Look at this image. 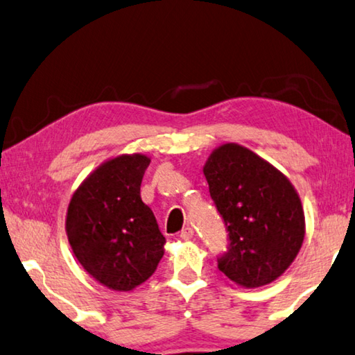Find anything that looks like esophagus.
Masks as SVG:
<instances>
[{
	"label": "esophagus",
	"instance_id": "1",
	"mask_svg": "<svg viewBox=\"0 0 355 355\" xmlns=\"http://www.w3.org/2000/svg\"><path fill=\"white\" fill-rule=\"evenodd\" d=\"M194 236V230L191 227H184L182 232H180V238L184 239V241H189V239Z\"/></svg>",
	"mask_w": 355,
	"mask_h": 355
}]
</instances>
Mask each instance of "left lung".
Here are the masks:
<instances>
[{
	"label": "left lung",
	"mask_w": 355,
	"mask_h": 355,
	"mask_svg": "<svg viewBox=\"0 0 355 355\" xmlns=\"http://www.w3.org/2000/svg\"><path fill=\"white\" fill-rule=\"evenodd\" d=\"M203 175L230 238L228 250L218 260L219 271L244 288L279 279L305 236L302 202L290 180L235 142L213 150Z\"/></svg>",
	"instance_id": "left-lung-1"
}]
</instances>
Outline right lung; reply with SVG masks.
I'll return each instance as SVG.
<instances>
[{"label": "right lung", "mask_w": 355, "mask_h": 355, "mask_svg": "<svg viewBox=\"0 0 355 355\" xmlns=\"http://www.w3.org/2000/svg\"><path fill=\"white\" fill-rule=\"evenodd\" d=\"M150 158L119 155L89 173L71 196L65 232L76 260L114 291H131L155 272L166 239L141 199Z\"/></svg>", "instance_id": "add662e5"}]
</instances>
